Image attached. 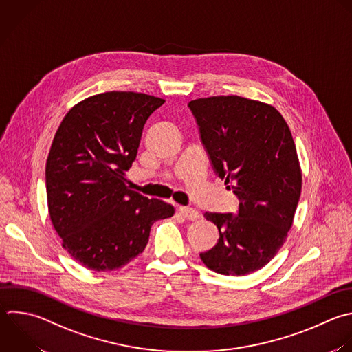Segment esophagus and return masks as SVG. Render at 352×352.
I'll return each mask as SVG.
<instances>
[{"label":"esophagus","mask_w":352,"mask_h":352,"mask_svg":"<svg viewBox=\"0 0 352 352\" xmlns=\"http://www.w3.org/2000/svg\"><path fill=\"white\" fill-rule=\"evenodd\" d=\"M179 212L183 217H186L188 220H197L199 217V212L194 208H190V206H180Z\"/></svg>","instance_id":"esophagus-1"}]
</instances>
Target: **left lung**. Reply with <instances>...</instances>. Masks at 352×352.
Masks as SVG:
<instances>
[{
	"instance_id": "obj_1",
	"label": "left lung",
	"mask_w": 352,
	"mask_h": 352,
	"mask_svg": "<svg viewBox=\"0 0 352 352\" xmlns=\"http://www.w3.org/2000/svg\"><path fill=\"white\" fill-rule=\"evenodd\" d=\"M188 107L216 175L239 199L236 214H204L220 236L199 256L217 274H252L283 245L301 194L290 129L275 107L235 95L195 99Z\"/></svg>"
}]
</instances>
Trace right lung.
Returning a JSON list of instances; mask_svg holds the SVG:
<instances>
[{
	"label": "right lung",
	"mask_w": 352,
	"mask_h": 352,
	"mask_svg": "<svg viewBox=\"0 0 352 352\" xmlns=\"http://www.w3.org/2000/svg\"><path fill=\"white\" fill-rule=\"evenodd\" d=\"M164 99L104 92L76 104L54 138L45 168L51 221L63 248L94 271H113L140 254L151 226L175 208L128 186L148 117Z\"/></svg>",
	"instance_id": "add662e5"
}]
</instances>
